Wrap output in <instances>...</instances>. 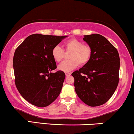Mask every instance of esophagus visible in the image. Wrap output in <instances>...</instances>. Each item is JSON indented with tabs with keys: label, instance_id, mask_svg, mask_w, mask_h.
Listing matches in <instances>:
<instances>
[{
	"label": "esophagus",
	"instance_id": "esophagus-1",
	"mask_svg": "<svg viewBox=\"0 0 134 134\" xmlns=\"http://www.w3.org/2000/svg\"><path fill=\"white\" fill-rule=\"evenodd\" d=\"M65 76H69L71 75V73L70 72H66V73H65Z\"/></svg>",
	"mask_w": 134,
	"mask_h": 134
}]
</instances>
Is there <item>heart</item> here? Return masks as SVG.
Here are the masks:
<instances>
[{"label":"heart","instance_id":"b5f03b06","mask_svg":"<svg viewBox=\"0 0 134 134\" xmlns=\"http://www.w3.org/2000/svg\"><path fill=\"white\" fill-rule=\"evenodd\" d=\"M65 51L70 52L69 60L64 61L58 65V69L64 72H69L75 69L77 65H83L90 61L91 57V48L87 44H83L81 41L71 39L64 44ZM52 56L57 62H60L64 57V51L59 46H56L52 50Z\"/></svg>","mask_w":134,"mask_h":134}]
</instances>
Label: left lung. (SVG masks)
Wrapping results in <instances>:
<instances>
[{"label": "left lung", "mask_w": 134, "mask_h": 134, "mask_svg": "<svg viewBox=\"0 0 134 134\" xmlns=\"http://www.w3.org/2000/svg\"><path fill=\"white\" fill-rule=\"evenodd\" d=\"M83 40L91 48V58L71 75L80 99L87 105L97 107L107 102L117 88L120 57L116 48L102 35H84Z\"/></svg>", "instance_id": "left-lung-1"}]
</instances>
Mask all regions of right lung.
<instances>
[{"label": "right lung", "instance_id": "add662e5", "mask_svg": "<svg viewBox=\"0 0 134 134\" xmlns=\"http://www.w3.org/2000/svg\"><path fill=\"white\" fill-rule=\"evenodd\" d=\"M67 36L35 34L16 49L13 67L16 87L26 100L46 107L55 100L61 91L65 75L57 69L52 50Z\"/></svg>", "mask_w": 134, "mask_h": 134}]
</instances>
